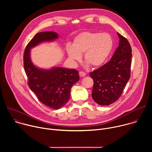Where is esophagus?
<instances>
[{"label": "esophagus", "mask_w": 152, "mask_h": 152, "mask_svg": "<svg viewBox=\"0 0 152 152\" xmlns=\"http://www.w3.org/2000/svg\"><path fill=\"white\" fill-rule=\"evenodd\" d=\"M79 75H80V77H84L86 75V74L83 72H79Z\"/></svg>", "instance_id": "1"}]
</instances>
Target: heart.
Masks as SVG:
<instances>
[{
	"label": "heart",
	"mask_w": 152,
	"mask_h": 152,
	"mask_svg": "<svg viewBox=\"0 0 152 152\" xmlns=\"http://www.w3.org/2000/svg\"><path fill=\"white\" fill-rule=\"evenodd\" d=\"M113 47V41L108 34L85 32L75 38L73 46H66V50L72 61H80L81 55L84 53L85 61L93 67H98L106 61Z\"/></svg>",
	"instance_id": "heart-1"
}]
</instances>
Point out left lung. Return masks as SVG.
I'll return each instance as SVG.
<instances>
[{"instance_id":"obj_1","label":"left lung","mask_w":152,"mask_h":152,"mask_svg":"<svg viewBox=\"0 0 152 152\" xmlns=\"http://www.w3.org/2000/svg\"><path fill=\"white\" fill-rule=\"evenodd\" d=\"M117 35L119 46L111 60L90 73L94 80L92 97L100 105L116 102L131 77L132 49L126 38L118 32Z\"/></svg>"}]
</instances>
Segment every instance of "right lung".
Masks as SVG:
<instances>
[{
    "label": "right lung",
    "mask_w": 152,
    "mask_h": 152,
    "mask_svg": "<svg viewBox=\"0 0 152 152\" xmlns=\"http://www.w3.org/2000/svg\"><path fill=\"white\" fill-rule=\"evenodd\" d=\"M55 32L37 34L26 47L23 56L25 71L28 78V85L40 102L54 110L60 109L69 101L72 86L79 80L75 69L53 67L49 70L35 67L30 57L31 49L42 42L57 39Z\"/></svg>",
    "instance_id": "add662e5"
}]
</instances>
